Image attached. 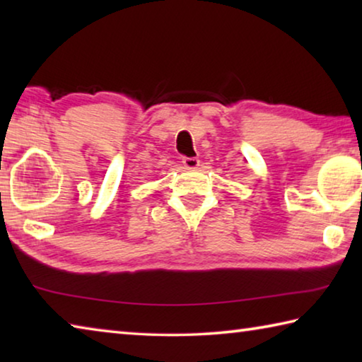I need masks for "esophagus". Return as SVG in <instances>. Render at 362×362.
<instances>
[{
    "label": "esophagus",
    "mask_w": 362,
    "mask_h": 362,
    "mask_svg": "<svg viewBox=\"0 0 362 362\" xmlns=\"http://www.w3.org/2000/svg\"><path fill=\"white\" fill-rule=\"evenodd\" d=\"M182 163L187 169H196L199 166V159L198 158H183Z\"/></svg>",
    "instance_id": "34e87169"
}]
</instances>
